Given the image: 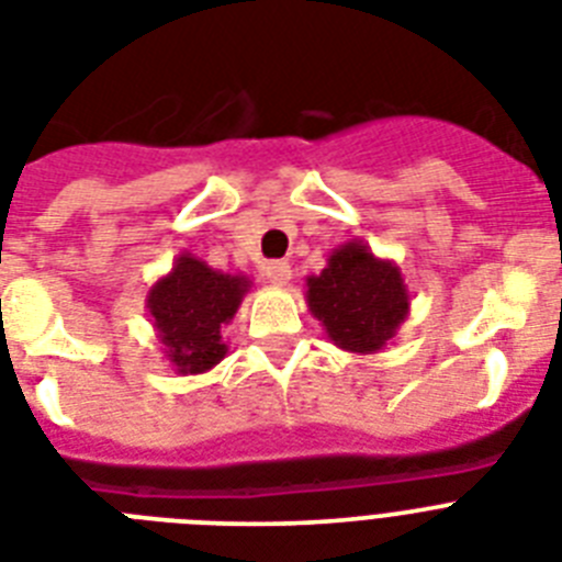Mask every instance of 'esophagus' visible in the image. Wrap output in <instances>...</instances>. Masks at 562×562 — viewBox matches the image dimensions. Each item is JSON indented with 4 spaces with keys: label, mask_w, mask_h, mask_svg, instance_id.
<instances>
[{
    "label": "esophagus",
    "mask_w": 562,
    "mask_h": 562,
    "mask_svg": "<svg viewBox=\"0 0 562 562\" xmlns=\"http://www.w3.org/2000/svg\"><path fill=\"white\" fill-rule=\"evenodd\" d=\"M263 276H267V281H270V284L284 286V284H290L292 270L286 261H270L267 267H263Z\"/></svg>",
    "instance_id": "obj_1"
}]
</instances>
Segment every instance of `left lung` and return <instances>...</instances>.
<instances>
[{
	"mask_svg": "<svg viewBox=\"0 0 562 562\" xmlns=\"http://www.w3.org/2000/svg\"><path fill=\"white\" fill-rule=\"evenodd\" d=\"M307 307L333 345L368 356L396 338L411 315V292L396 261L373 255L364 240H347L318 276H307Z\"/></svg>",
	"mask_w": 562,
	"mask_h": 562,
	"instance_id": "1",
	"label": "left lung"
}]
</instances>
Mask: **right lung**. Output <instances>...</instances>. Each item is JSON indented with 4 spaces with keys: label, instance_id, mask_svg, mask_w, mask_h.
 I'll return each instance as SVG.
<instances>
[{
    "label": "right lung",
    "instance_id": "obj_1",
    "mask_svg": "<svg viewBox=\"0 0 562 562\" xmlns=\"http://www.w3.org/2000/svg\"><path fill=\"white\" fill-rule=\"evenodd\" d=\"M252 281L244 272L212 270L192 252H180L171 270L151 284L146 310L160 350L178 375H198L221 364L229 350L224 327L235 318Z\"/></svg>",
    "mask_w": 562,
    "mask_h": 562
}]
</instances>
